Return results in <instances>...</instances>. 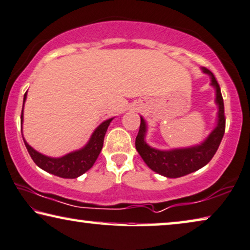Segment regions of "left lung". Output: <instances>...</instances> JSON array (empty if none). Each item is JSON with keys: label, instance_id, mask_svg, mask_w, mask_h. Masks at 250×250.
Listing matches in <instances>:
<instances>
[{"label": "left lung", "instance_id": "obj_1", "mask_svg": "<svg viewBox=\"0 0 250 250\" xmlns=\"http://www.w3.org/2000/svg\"><path fill=\"white\" fill-rule=\"evenodd\" d=\"M203 73L209 76L210 86L215 89V104L217 105L216 125L209 135L198 145L181 148L159 149L146 143L147 124L140 115V126L136 137V149L150 170L167 178H180L195 172L208 163L219 148L226 130L224 104L222 94L215 77L208 69L202 68Z\"/></svg>", "mask_w": 250, "mask_h": 250}]
</instances>
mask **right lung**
I'll return each instance as SVG.
<instances>
[{"mask_svg": "<svg viewBox=\"0 0 250 250\" xmlns=\"http://www.w3.org/2000/svg\"><path fill=\"white\" fill-rule=\"evenodd\" d=\"M27 98V93L23 96L22 104V113H21V124L23 122V105ZM114 118L107 119L102 122V124L94 130L91 133L88 143L86 144L83 148L73 150L71 153L65 154L61 157H51L44 155L36 149H34L23 138V143L26 148L31 156V159L40 167L42 170L48 172V173L58 175L60 178L64 179H76L85 173L93 167L95 161L97 160L102 148H103L104 137L106 130L110 125L111 121Z\"/></svg>", "mask_w": 250, "mask_h": 250, "instance_id": "add662e5", "label": "right lung"}]
</instances>
